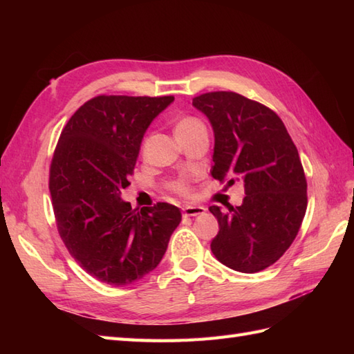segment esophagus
Listing matches in <instances>:
<instances>
[{"mask_svg":"<svg viewBox=\"0 0 354 354\" xmlns=\"http://www.w3.org/2000/svg\"><path fill=\"white\" fill-rule=\"evenodd\" d=\"M207 209L201 205H187L183 208V216L185 217H192V216H199L204 214Z\"/></svg>","mask_w":354,"mask_h":354,"instance_id":"esophagus-1","label":"esophagus"}]
</instances>
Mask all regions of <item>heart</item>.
<instances>
[{"instance_id": "heart-1", "label": "heart", "mask_w": 354, "mask_h": 354, "mask_svg": "<svg viewBox=\"0 0 354 354\" xmlns=\"http://www.w3.org/2000/svg\"><path fill=\"white\" fill-rule=\"evenodd\" d=\"M204 127H205V124L202 123L199 118L187 115V117H181L176 122L175 133H176V137H184V135H189L198 129H204ZM170 189L178 194H184V196L192 192L189 179H185V178H178V179H175V181H171Z\"/></svg>"}]
</instances>
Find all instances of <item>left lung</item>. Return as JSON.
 Masks as SVG:
<instances>
[{"instance_id": "1", "label": "left lung", "mask_w": 354, "mask_h": 354, "mask_svg": "<svg viewBox=\"0 0 354 354\" xmlns=\"http://www.w3.org/2000/svg\"><path fill=\"white\" fill-rule=\"evenodd\" d=\"M193 106L214 131L213 178L245 187L240 207H209L219 222L212 251L225 266L259 272L289 250L304 219L307 183L298 150L272 109L237 93L201 94Z\"/></svg>"}]
</instances>
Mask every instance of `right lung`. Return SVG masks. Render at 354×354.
Masks as SVG:
<instances>
[{
  "mask_svg": "<svg viewBox=\"0 0 354 354\" xmlns=\"http://www.w3.org/2000/svg\"><path fill=\"white\" fill-rule=\"evenodd\" d=\"M173 95H97L59 137L48 189L71 257L102 283L126 286L160 265L181 212L158 202L140 212L120 198L131 185L141 140Z\"/></svg>",
  "mask_w": 354,
  "mask_h": 354,
  "instance_id": "1",
  "label": "right lung"
}]
</instances>
